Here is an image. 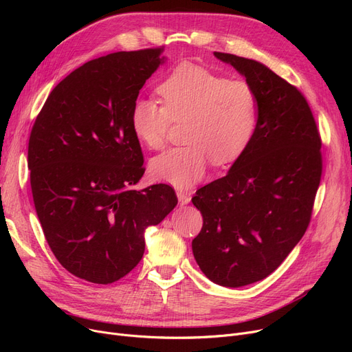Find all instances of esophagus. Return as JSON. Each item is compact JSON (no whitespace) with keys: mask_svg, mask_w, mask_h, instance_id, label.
<instances>
[{"mask_svg":"<svg viewBox=\"0 0 352 352\" xmlns=\"http://www.w3.org/2000/svg\"><path fill=\"white\" fill-rule=\"evenodd\" d=\"M177 197H178V202H179V206H187L188 202L191 201V197H190V194L184 192V191H177Z\"/></svg>","mask_w":352,"mask_h":352,"instance_id":"34e87169","label":"esophagus"}]
</instances>
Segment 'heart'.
I'll return each instance as SVG.
<instances>
[{
	"label": "heart",
	"instance_id": "b5f03b06",
	"mask_svg": "<svg viewBox=\"0 0 352 352\" xmlns=\"http://www.w3.org/2000/svg\"><path fill=\"white\" fill-rule=\"evenodd\" d=\"M164 107L138 98L131 108L134 137L158 150L174 122L187 121L184 141L151 160V175L177 188H188L206 175L212 160L228 165L244 154L256 122L254 89L245 81L227 80L202 67L184 64L160 87Z\"/></svg>",
	"mask_w": 352,
	"mask_h": 352
}]
</instances>
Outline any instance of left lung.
I'll use <instances>...</instances> for the list:
<instances>
[{
    "label": "left lung",
    "instance_id": "8db88e82",
    "mask_svg": "<svg viewBox=\"0 0 352 352\" xmlns=\"http://www.w3.org/2000/svg\"><path fill=\"white\" fill-rule=\"evenodd\" d=\"M214 55L254 89L256 124L227 175L192 197L204 218L192 254L210 281L238 288L274 272L305 234L322 173L321 138L297 88L255 60Z\"/></svg>",
    "mask_w": 352,
    "mask_h": 352
}]
</instances>
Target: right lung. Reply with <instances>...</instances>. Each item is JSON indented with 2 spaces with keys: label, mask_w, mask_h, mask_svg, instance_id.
Instances as JSON below:
<instances>
[{
  "label": "right lung",
  "mask_w": 352,
  "mask_h": 352,
  "mask_svg": "<svg viewBox=\"0 0 352 352\" xmlns=\"http://www.w3.org/2000/svg\"><path fill=\"white\" fill-rule=\"evenodd\" d=\"M161 48L120 51L72 71L48 96L28 142L36 215L58 263L72 275L111 284L144 255V232L177 206L166 184L142 190L131 108L165 63Z\"/></svg>",
  "instance_id": "add662e5"
}]
</instances>
